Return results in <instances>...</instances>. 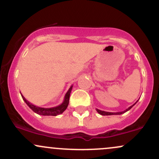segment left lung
I'll return each instance as SVG.
<instances>
[{
	"label": "left lung",
	"instance_id": "1",
	"mask_svg": "<svg viewBox=\"0 0 159 159\" xmlns=\"http://www.w3.org/2000/svg\"><path fill=\"white\" fill-rule=\"evenodd\" d=\"M138 101H137L134 104V105H132V106H130L129 107H128L127 109H125V111H120V112H107V111H104L98 110V109H97V108H96V111H97V112H98L99 114L102 115V116H108V115H120V114H124V113H125V112H126V111L130 110V109L132 108V107L133 106H134V105H135V104H136L137 102H138Z\"/></svg>",
	"mask_w": 159,
	"mask_h": 159
}]
</instances>
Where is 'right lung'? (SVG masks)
Wrapping results in <instances>:
<instances>
[{
  "mask_svg": "<svg viewBox=\"0 0 159 159\" xmlns=\"http://www.w3.org/2000/svg\"><path fill=\"white\" fill-rule=\"evenodd\" d=\"M72 87L73 86H71L69 87V89L67 91V93H66L65 96H64V99H63V102H62L61 105H57L56 107H38L36 105H33L32 103H30V102H28L27 100L23 96V95L21 93V97H22L23 100L25 102V103L28 105V107H30L31 110L35 112L36 114H39V115H43V116H57V115L61 114L67 108L69 105V96H70V93L71 91H72Z\"/></svg>",
  "mask_w": 159,
  "mask_h": 159,
  "instance_id": "obj_1",
  "label": "right lung"
}]
</instances>
